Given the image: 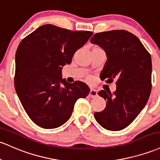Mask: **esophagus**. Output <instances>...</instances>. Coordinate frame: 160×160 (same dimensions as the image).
<instances>
[{
    "instance_id": "obj_1",
    "label": "esophagus",
    "mask_w": 160,
    "mask_h": 160,
    "mask_svg": "<svg viewBox=\"0 0 160 160\" xmlns=\"http://www.w3.org/2000/svg\"><path fill=\"white\" fill-rule=\"evenodd\" d=\"M96 96H97V90H96V89H91L90 92H89V97L93 98Z\"/></svg>"
}]
</instances>
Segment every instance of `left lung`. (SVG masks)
Instances as JSON below:
<instances>
[{"label": "left lung", "instance_id": "8db88e82", "mask_svg": "<svg viewBox=\"0 0 160 160\" xmlns=\"http://www.w3.org/2000/svg\"><path fill=\"white\" fill-rule=\"evenodd\" d=\"M91 43L106 52L107 61L100 73L102 80L116 79V90L98 92L106 101L103 111L95 112L100 125L108 131L125 128L144 108L151 92V56L139 38L126 30L96 33Z\"/></svg>", "mask_w": 160, "mask_h": 160}]
</instances>
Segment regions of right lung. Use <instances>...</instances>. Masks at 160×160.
Masks as SVG:
<instances>
[{
    "label": "right lung",
    "mask_w": 160,
    "mask_h": 160,
    "mask_svg": "<svg viewBox=\"0 0 160 160\" xmlns=\"http://www.w3.org/2000/svg\"><path fill=\"white\" fill-rule=\"evenodd\" d=\"M92 34L46 24L20 42L15 56V89L27 115L39 127H60L71 118L77 100L88 96L87 84L68 83L61 69Z\"/></svg>",
    "instance_id": "obj_1"
}]
</instances>
